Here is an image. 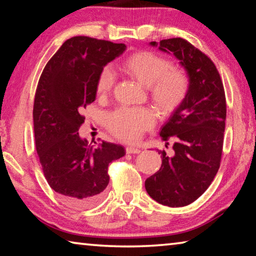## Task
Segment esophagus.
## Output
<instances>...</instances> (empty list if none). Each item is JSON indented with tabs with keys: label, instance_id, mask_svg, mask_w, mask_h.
Returning <instances> with one entry per match:
<instances>
[{
	"label": "esophagus",
	"instance_id": "34e87169",
	"mask_svg": "<svg viewBox=\"0 0 256 256\" xmlns=\"http://www.w3.org/2000/svg\"><path fill=\"white\" fill-rule=\"evenodd\" d=\"M125 151H126V154H140L141 152V149L138 148V146H128V148H125Z\"/></svg>",
	"mask_w": 256,
	"mask_h": 256
}]
</instances>
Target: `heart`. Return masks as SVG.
Wrapping results in <instances>:
<instances>
[{
	"label": "heart",
	"mask_w": 256,
	"mask_h": 256,
	"mask_svg": "<svg viewBox=\"0 0 256 256\" xmlns=\"http://www.w3.org/2000/svg\"><path fill=\"white\" fill-rule=\"evenodd\" d=\"M124 74L148 88L149 97L160 114L170 115L178 110L190 92V78L183 68L172 66L170 60L152 52H136L120 63ZM114 74L107 68L99 73L96 92L106 96L114 86ZM154 118L146 108L122 107L107 118V128L122 141L132 142L154 125Z\"/></svg>",
	"instance_id": "heart-1"
}]
</instances>
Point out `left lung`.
<instances>
[{
  "label": "left lung",
  "instance_id": "obj_1",
  "mask_svg": "<svg viewBox=\"0 0 256 256\" xmlns=\"http://www.w3.org/2000/svg\"><path fill=\"white\" fill-rule=\"evenodd\" d=\"M150 45L157 46L156 42ZM159 50L172 52L188 71L190 92L164 125L162 141L174 140L175 154L164 151L160 170L146 180L149 196L172 208L188 206L200 198L220 167L224 146L226 96L214 63L183 38L159 42Z\"/></svg>",
  "mask_w": 256,
  "mask_h": 256
}]
</instances>
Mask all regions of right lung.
<instances>
[{
    "label": "right lung",
    "mask_w": 256,
    "mask_h": 256,
    "mask_svg": "<svg viewBox=\"0 0 256 256\" xmlns=\"http://www.w3.org/2000/svg\"><path fill=\"white\" fill-rule=\"evenodd\" d=\"M124 44L76 36L52 56L38 81L34 102V131L42 172L64 202L89 208L102 200L110 183L108 164L125 154L110 142L88 146L79 136L81 114L96 99V81Z\"/></svg>",
    "instance_id": "add662e5"
}]
</instances>
